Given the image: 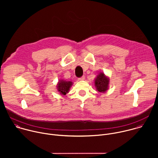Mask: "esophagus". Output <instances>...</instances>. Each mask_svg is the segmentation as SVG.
<instances>
[{
    "label": "esophagus",
    "mask_w": 158,
    "mask_h": 158,
    "mask_svg": "<svg viewBox=\"0 0 158 158\" xmlns=\"http://www.w3.org/2000/svg\"><path fill=\"white\" fill-rule=\"evenodd\" d=\"M85 79V76H82L78 79V81H84Z\"/></svg>",
    "instance_id": "esophagus-1"
}]
</instances>
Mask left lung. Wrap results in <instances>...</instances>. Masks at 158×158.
Returning a JSON list of instances; mask_svg holds the SVG:
<instances>
[{
    "instance_id": "obj_1",
    "label": "left lung",
    "mask_w": 158,
    "mask_h": 158,
    "mask_svg": "<svg viewBox=\"0 0 158 158\" xmlns=\"http://www.w3.org/2000/svg\"><path fill=\"white\" fill-rule=\"evenodd\" d=\"M109 85V78L104 73H99L94 79V85L97 91L99 93H104L108 89Z\"/></svg>"
}]
</instances>
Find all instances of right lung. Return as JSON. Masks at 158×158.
I'll list each match as a JSON object with an SVG mask.
<instances>
[{
    "label": "right lung",
    "mask_w": 158,
    "mask_h": 158,
    "mask_svg": "<svg viewBox=\"0 0 158 158\" xmlns=\"http://www.w3.org/2000/svg\"><path fill=\"white\" fill-rule=\"evenodd\" d=\"M73 84V83L71 81H67L60 79L57 82V89L61 95L65 96L67 93H69L70 88Z\"/></svg>",
    "instance_id": "right-lung-1"
}]
</instances>
